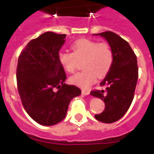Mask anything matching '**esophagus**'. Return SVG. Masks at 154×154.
<instances>
[{"label":"esophagus","mask_w":154,"mask_h":154,"mask_svg":"<svg viewBox=\"0 0 154 154\" xmlns=\"http://www.w3.org/2000/svg\"><path fill=\"white\" fill-rule=\"evenodd\" d=\"M82 93L83 94V95H85V96H88V95H89V93H90V91H89V90H82Z\"/></svg>","instance_id":"34e87169"}]
</instances>
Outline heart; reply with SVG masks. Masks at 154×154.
Returning <instances> with one entry per match:
<instances>
[{"instance_id": "heart-1", "label": "heart", "mask_w": 154, "mask_h": 154, "mask_svg": "<svg viewBox=\"0 0 154 154\" xmlns=\"http://www.w3.org/2000/svg\"><path fill=\"white\" fill-rule=\"evenodd\" d=\"M73 52L62 51L58 53V62L69 73L75 71L79 62L83 61L85 70L74 75L70 82L82 89H88L96 82L97 75L103 77L108 73L113 62V53L106 42L80 39L72 45Z\"/></svg>"}]
</instances>
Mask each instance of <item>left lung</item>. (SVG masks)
Masks as SVG:
<instances>
[{
  "mask_svg": "<svg viewBox=\"0 0 154 154\" xmlns=\"http://www.w3.org/2000/svg\"><path fill=\"white\" fill-rule=\"evenodd\" d=\"M94 35L106 39L113 53L112 66L100 83L106 89L90 92L105 103L103 112L95 115V118L102 123H112L123 117L133 102L138 80L137 56L129 43L112 31Z\"/></svg>",
  "mask_w": 154,
  "mask_h": 154,
  "instance_id": "1",
  "label": "left lung"
}]
</instances>
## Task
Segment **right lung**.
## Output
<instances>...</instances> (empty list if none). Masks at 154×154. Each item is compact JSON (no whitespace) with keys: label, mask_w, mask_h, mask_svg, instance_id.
Returning <instances> with one entry per match:
<instances>
[{"label":"right lung","mask_w":154,"mask_h":154,"mask_svg":"<svg viewBox=\"0 0 154 154\" xmlns=\"http://www.w3.org/2000/svg\"><path fill=\"white\" fill-rule=\"evenodd\" d=\"M65 37L51 31L42 34L28 42L17 61V89L23 106L42 126L60 123L71 100L81 95L79 88L65 83L66 75L58 62Z\"/></svg>","instance_id":"1"}]
</instances>
